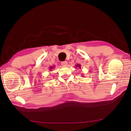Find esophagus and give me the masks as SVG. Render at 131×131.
<instances>
[{
    "instance_id": "1",
    "label": "esophagus",
    "mask_w": 131,
    "mask_h": 131,
    "mask_svg": "<svg viewBox=\"0 0 131 131\" xmlns=\"http://www.w3.org/2000/svg\"><path fill=\"white\" fill-rule=\"evenodd\" d=\"M61 65H62V66H66V65H67V62L66 61H63V62H61Z\"/></svg>"
}]
</instances>
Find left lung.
Returning a JSON list of instances; mask_svg holds the SVG:
<instances>
[{"mask_svg":"<svg viewBox=\"0 0 131 131\" xmlns=\"http://www.w3.org/2000/svg\"><path fill=\"white\" fill-rule=\"evenodd\" d=\"M79 67V68H80V67H81V65H80V64H77V65H76V67Z\"/></svg>","mask_w":131,"mask_h":131,"instance_id":"8db88e82","label":"left lung"}]
</instances>
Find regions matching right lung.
I'll use <instances>...</instances> for the list:
<instances>
[{
	"mask_svg": "<svg viewBox=\"0 0 131 131\" xmlns=\"http://www.w3.org/2000/svg\"><path fill=\"white\" fill-rule=\"evenodd\" d=\"M54 68V67H52V66H51V67H50V68H49V69L50 70H51V69L53 68Z\"/></svg>",
	"mask_w": 131,
	"mask_h": 131,
	"instance_id": "1",
	"label": "right lung"
}]
</instances>
